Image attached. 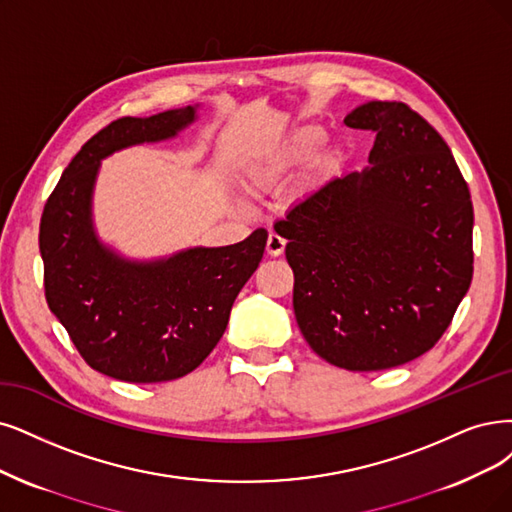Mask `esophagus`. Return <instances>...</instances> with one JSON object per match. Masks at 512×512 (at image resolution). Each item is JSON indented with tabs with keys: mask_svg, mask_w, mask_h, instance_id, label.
I'll use <instances>...</instances> for the list:
<instances>
[{
	"mask_svg": "<svg viewBox=\"0 0 512 512\" xmlns=\"http://www.w3.org/2000/svg\"><path fill=\"white\" fill-rule=\"evenodd\" d=\"M285 244H287V240H285V238L278 236L276 232H270L268 242H266V251H268V255L278 257V255L285 253Z\"/></svg>",
	"mask_w": 512,
	"mask_h": 512,
	"instance_id": "34e87169",
	"label": "esophagus"
}]
</instances>
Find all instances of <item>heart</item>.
<instances>
[{"instance_id": "obj_1", "label": "heart", "mask_w": 512, "mask_h": 512, "mask_svg": "<svg viewBox=\"0 0 512 512\" xmlns=\"http://www.w3.org/2000/svg\"><path fill=\"white\" fill-rule=\"evenodd\" d=\"M327 132L316 124H304L295 128L287 139L257 151L255 156L244 162L242 177L246 185L259 189L278 181L291 168L306 164L314 158L316 151L323 147Z\"/></svg>"}]
</instances>
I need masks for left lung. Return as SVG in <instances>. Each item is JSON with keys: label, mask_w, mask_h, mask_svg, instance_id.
Masks as SVG:
<instances>
[{"label": "left lung", "mask_w": 512, "mask_h": 512, "mask_svg": "<svg viewBox=\"0 0 512 512\" xmlns=\"http://www.w3.org/2000/svg\"><path fill=\"white\" fill-rule=\"evenodd\" d=\"M369 166L335 177L274 223L287 238L299 331L348 371L405 365L439 342L472 280V202L451 149L405 103L369 101Z\"/></svg>", "instance_id": "obj_1"}]
</instances>
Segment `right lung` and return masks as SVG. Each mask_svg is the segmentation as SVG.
<instances>
[{
  "label": "right lung",
  "instance_id": "right-lung-1",
  "mask_svg": "<svg viewBox=\"0 0 512 512\" xmlns=\"http://www.w3.org/2000/svg\"><path fill=\"white\" fill-rule=\"evenodd\" d=\"M194 120L196 107L187 105L111 122L75 154L44 206L48 308L84 361L113 380L154 384L194 371L217 346L266 249L263 227L230 246H194L154 261L126 259L97 238L92 192L101 160L173 139Z\"/></svg>",
  "mask_w": 512,
  "mask_h": 512
}]
</instances>
